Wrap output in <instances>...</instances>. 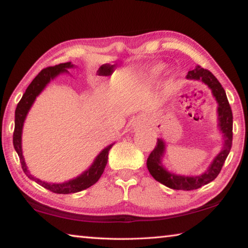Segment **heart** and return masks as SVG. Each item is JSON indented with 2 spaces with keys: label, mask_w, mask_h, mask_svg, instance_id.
<instances>
[{
  "label": "heart",
  "mask_w": 248,
  "mask_h": 248,
  "mask_svg": "<svg viewBox=\"0 0 248 248\" xmlns=\"http://www.w3.org/2000/svg\"><path fill=\"white\" fill-rule=\"evenodd\" d=\"M164 70V65L163 64H155L153 66H150L149 69H146L142 75L145 79L148 81H152V79L156 78L159 74L162 73V71Z\"/></svg>",
  "instance_id": "1"
}]
</instances>
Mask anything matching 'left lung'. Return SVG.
Wrapping results in <instances>:
<instances>
[{
    "label": "left lung",
    "instance_id": "1",
    "mask_svg": "<svg viewBox=\"0 0 248 248\" xmlns=\"http://www.w3.org/2000/svg\"><path fill=\"white\" fill-rule=\"evenodd\" d=\"M186 78L188 79H196V81L203 82L212 91V94L216 97L217 105H219V107H217V118H219L220 130L223 133L224 145L221 152L217 155L213 162L210 164L207 171H204L203 174L199 176H180L170 173L162 165L161 159L165 152V143L162 139H157L156 145H155L154 150L151 152L148 161H146V166H148L150 174L153 176L155 180L165 185L166 187L176 190L198 189V188L215 180L217 176L220 174L222 166H223L225 159L228 157L230 150L232 148L233 140L232 109H231L225 91L220 82L210 71L201 68L200 65H197L196 69L189 71Z\"/></svg>",
    "mask_w": 248,
    "mask_h": 248
}]
</instances>
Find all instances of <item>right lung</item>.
Returning a JSON list of instances; mask_svg holds the SVG:
<instances>
[{"label":"right lung","mask_w":248,"mask_h":248,"mask_svg":"<svg viewBox=\"0 0 248 248\" xmlns=\"http://www.w3.org/2000/svg\"><path fill=\"white\" fill-rule=\"evenodd\" d=\"M73 68V64L71 62H66V63H60L54 66H48L44 70H41L38 73V75L32 79V82L29 84L26 92H25L22 99L19 100L15 110V129L13 133V144L14 149L17 152L19 156L20 164H22V169L24 173L26 174L28 178L31 180H35L37 184H39L40 186L45 187L46 189L54 192V194H74V192L82 191L86 188L91 186L97 182L100 178V176L104 173L105 167H106L107 161H108V152L111 149V146L114 144L108 145L107 148H105L102 152H100L97 156H96L93 164L87 170L84 171L83 174L78 176L77 178L71 179L69 182L62 183V184H50L40 180L38 178L33 177V176L29 173L27 170L26 163L23 156L22 152V131H23V125L24 121L26 119V116L28 114L29 109L32 106L33 102L37 96H38L41 91H43L47 84L53 79L56 77H58L60 73L68 72V69Z\"/></svg>","instance_id":"right-lung-1"}]
</instances>
